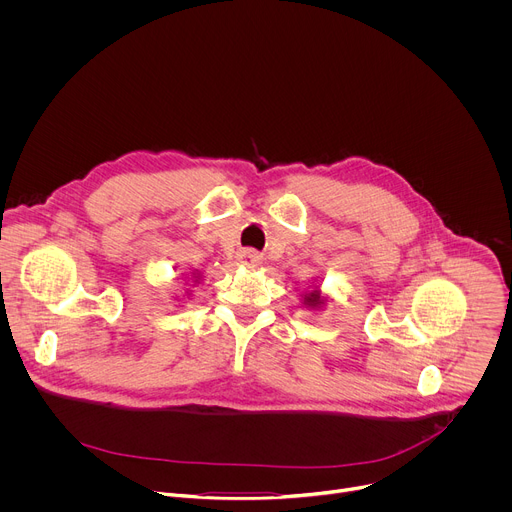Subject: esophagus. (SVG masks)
I'll return each mask as SVG.
<instances>
[{
	"label": "esophagus",
	"instance_id": "34e87169",
	"mask_svg": "<svg viewBox=\"0 0 512 512\" xmlns=\"http://www.w3.org/2000/svg\"><path fill=\"white\" fill-rule=\"evenodd\" d=\"M239 263H243L245 267H257V265L261 263V255L255 253V251H251V249H245V251H241V255H239Z\"/></svg>",
	"mask_w": 512,
	"mask_h": 512
}]
</instances>
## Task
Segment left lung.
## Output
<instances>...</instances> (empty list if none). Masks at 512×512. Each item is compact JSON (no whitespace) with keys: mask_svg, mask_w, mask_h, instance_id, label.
<instances>
[{"mask_svg":"<svg viewBox=\"0 0 512 512\" xmlns=\"http://www.w3.org/2000/svg\"><path fill=\"white\" fill-rule=\"evenodd\" d=\"M323 301H325V299L321 297V293H319V291H311V293H307V295H305V301H303V303H305L307 307H321V305H323Z\"/></svg>","mask_w":512,"mask_h":512,"instance_id":"8db88e82","label":"left lung"}]
</instances>
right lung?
<instances>
[{
	"mask_svg": "<svg viewBox=\"0 0 512 512\" xmlns=\"http://www.w3.org/2000/svg\"><path fill=\"white\" fill-rule=\"evenodd\" d=\"M195 281H197V279H195Z\"/></svg>",
	"mask_w": 512,
	"mask_h": 512,
	"instance_id": "right-lung-1",
	"label": "right lung"
}]
</instances>
